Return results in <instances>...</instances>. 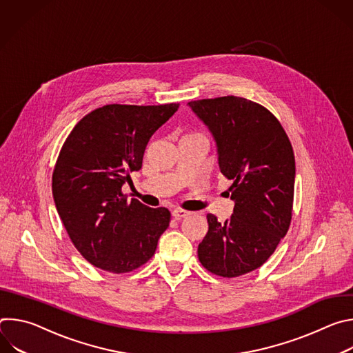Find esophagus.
<instances>
[{
    "mask_svg": "<svg viewBox=\"0 0 353 353\" xmlns=\"http://www.w3.org/2000/svg\"><path fill=\"white\" fill-rule=\"evenodd\" d=\"M172 215L176 218V219H181V218H185V216H188L190 215V212L188 211H184V210H173V212H172Z\"/></svg>",
    "mask_w": 353,
    "mask_h": 353,
    "instance_id": "34e87169",
    "label": "esophagus"
}]
</instances>
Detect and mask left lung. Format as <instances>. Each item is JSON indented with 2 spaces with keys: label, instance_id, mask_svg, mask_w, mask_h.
Wrapping results in <instances>:
<instances>
[{
  "label": "left lung",
  "instance_id": "left-lung-1",
  "mask_svg": "<svg viewBox=\"0 0 353 353\" xmlns=\"http://www.w3.org/2000/svg\"><path fill=\"white\" fill-rule=\"evenodd\" d=\"M211 132L233 214L223 223L208 214L198 259L212 274L233 278L261 267L285 237L294 190V155L286 132L265 108L244 97L190 102Z\"/></svg>",
  "mask_w": 353,
  "mask_h": 353
}]
</instances>
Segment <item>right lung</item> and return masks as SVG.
Segmentation results:
<instances>
[{
  "label": "right lung",
  "mask_w": 353,
  "mask_h": 353,
  "mask_svg": "<svg viewBox=\"0 0 353 353\" xmlns=\"http://www.w3.org/2000/svg\"><path fill=\"white\" fill-rule=\"evenodd\" d=\"M179 109L108 105L86 114L63 145L53 173V198L64 228L92 265L130 272L155 254L169 228L166 208L131 201L121 187L142 168L145 148Z\"/></svg>",
  "instance_id": "1"
}]
</instances>
